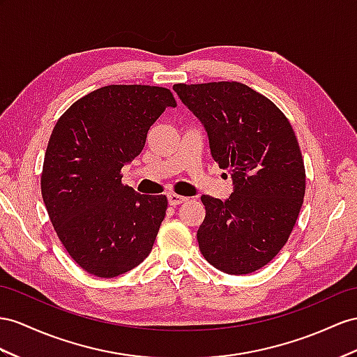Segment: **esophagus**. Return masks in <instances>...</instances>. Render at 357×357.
I'll return each mask as SVG.
<instances>
[{
	"label": "esophagus",
	"mask_w": 357,
	"mask_h": 357,
	"mask_svg": "<svg viewBox=\"0 0 357 357\" xmlns=\"http://www.w3.org/2000/svg\"><path fill=\"white\" fill-rule=\"evenodd\" d=\"M167 199H169V204H170L172 206H176V205L184 204L185 200H187V197L179 196V195H176V193H170V195L167 196Z\"/></svg>",
	"instance_id": "34e87169"
}]
</instances>
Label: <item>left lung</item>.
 Segmentation results:
<instances>
[{"instance_id": "1", "label": "left lung", "mask_w": 357, "mask_h": 357, "mask_svg": "<svg viewBox=\"0 0 357 357\" xmlns=\"http://www.w3.org/2000/svg\"><path fill=\"white\" fill-rule=\"evenodd\" d=\"M173 90L202 122L213 158L234 185L225 202L200 197L206 215L199 249L223 273L257 271L285 245L303 205L305 164L292 126L270 99L236 81Z\"/></svg>"}]
</instances>
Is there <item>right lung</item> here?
Segmentation results:
<instances>
[{
	"instance_id": "right-lung-1",
	"label": "right lung",
	"mask_w": 357,
	"mask_h": 357,
	"mask_svg": "<svg viewBox=\"0 0 357 357\" xmlns=\"http://www.w3.org/2000/svg\"><path fill=\"white\" fill-rule=\"evenodd\" d=\"M167 107H176L169 89L113 84L78 99L54 126L42 197L61 244L89 274L116 278L152 250L167 197L135 193L121 170Z\"/></svg>"
}]
</instances>
